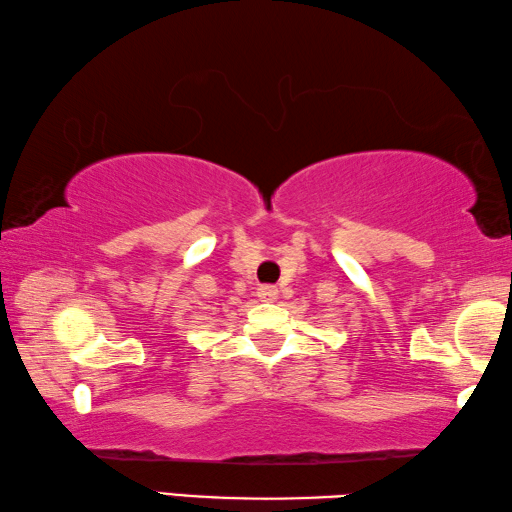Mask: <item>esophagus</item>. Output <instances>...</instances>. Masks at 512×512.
I'll return each mask as SVG.
<instances>
[{"label":"esophagus","instance_id":"obj_1","mask_svg":"<svg viewBox=\"0 0 512 512\" xmlns=\"http://www.w3.org/2000/svg\"><path fill=\"white\" fill-rule=\"evenodd\" d=\"M257 298L264 300V302H271V300L277 298V289L275 287H268V284H266V287H259L257 289Z\"/></svg>","mask_w":512,"mask_h":512}]
</instances>
